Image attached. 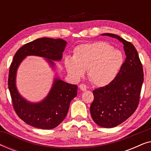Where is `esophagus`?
Listing matches in <instances>:
<instances>
[{
  "mask_svg": "<svg viewBox=\"0 0 151 151\" xmlns=\"http://www.w3.org/2000/svg\"><path fill=\"white\" fill-rule=\"evenodd\" d=\"M79 86H80V89H81L82 91H86V89H87V87H86V86L84 84H80Z\"/></svg>",
  "mask_w": 151,
  "mask_h": 151,
  "instance_id": "1",
  "label": "esophagus"
}]
</instances>
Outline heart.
Instances as JSON below:
<instances>
[{
    "instance_id": "b5f03b06",
    "label": "heart",
    "mask_w": 151,
    "mask_h": 151,
    "mask_svg": "<svg viewBox=\"0 0 151 151\" xmlns=\"http://www.w3.org/2000/svg\"><path fill=\"white\" fill-rule=\"evenodd\" d=\"M124 63L122 53L102 41L78 45L73 58L66 57L65 65L74 79L83 77L85 71L95 85L110 84L118 75Z\"/></svg>"
}]
</instances>
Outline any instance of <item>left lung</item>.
<instances>
[{
	"label": "left lung",
	"mask_w": 151,
	"mask_h": 151,
	"mask_svg": "<svg viewBox=\"0 0 151 151\" xmlns=\"http://www.w3.org/2000/svg\"><path fill=\"white\" fill-rule=\"evenodd\" d=\"M102 36L122 42L127 55L115 79L93 91L94 100L90 106L92 119L100 127L113 128L127 120L137 109L144 72L137 51L131 42L115 34L106 33Z\"/></svg>",
	"instance_id": "left-lung-1"
}]
</instances>
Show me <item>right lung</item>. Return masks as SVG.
Returning a JSON list of instances; mask_svg holds the SVG:
<instances>
[{"label":"right lung","instance_id":"add662e5","mask_svg":"<svg viewBox=\"0 0 151 151\" xmlns=\"http://www.w3.org/2000/svg\"><path fill=\"white\" fill-rule=\"evenodd\" d=\"M67 42L63 39L41 38L27 43L16 51L10 65L8 87L16 114L27 124L41 129L56 127L65 118L71 100L77 96L78 86L55 78L50 91L44 100L33 103L18 93L16 77L20 64L27 55L45 58L52 67L53 61L60 60Z\"/></svg>","mask_w":151,"mask_h":151}]
</instances>
